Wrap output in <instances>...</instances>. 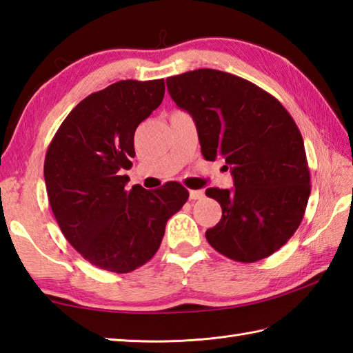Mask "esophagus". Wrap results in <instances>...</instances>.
<instances>
[{"label":"esophagus","mask_w":353,"mask_h":353,"mask_svg":"<svg viewBox=\"0 0 353 353\" xmlns=\"http://www.w3.org/2000/svg\"><path fill=\"white\" fill-rule=\"evenodd\" d=\"M205 197V192L201 190H191L190 191V199L191 200H201Z\"/></svg>","instance_id":"obj_1"}]
</instances>
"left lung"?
Masks as SVG:
<instances>
[{
  "label": "left lung",
  "mask_w": 353,
  "mask_h": 353,
  "mask_svg": "<svg viewBox=\"0 0 353 353\" xmlns=\"http://www.w3.org/2000/svg\"><path fill=\"white\" fill-rule=\"evenodd\" d=\"M167 88L196 123L205 159L221 157L234 177L232 190H206L223 211L208 243L239 262L273 254L297 230L311 194L294 119L264 89L219 70L168 77Z\"/></svg>",
  "instance_id": "1"
}]
</instances>
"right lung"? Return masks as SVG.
Returning <instances> with one entry per match:
<instances>
[{
    "instance_id": "right-lung-1",
    "label": "right lung",
    "mask_w": 353,
    "mask_h": 353,
    "mask_svg": "<svg viewBox=\"0 0 353 353\" xmlns=\"http://www.w3.org/2000/svg\"><path fill=\"white\" fill-rule=\"evenodd\" d=\"M163 79L121 80L88 95L59 127L47 150L43 177L56 221L92 265L129 273L154 256L165 224L190 194L168 182L127 190L137 127L162 103Z\"/></svg>"
}]
</instances>
